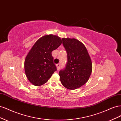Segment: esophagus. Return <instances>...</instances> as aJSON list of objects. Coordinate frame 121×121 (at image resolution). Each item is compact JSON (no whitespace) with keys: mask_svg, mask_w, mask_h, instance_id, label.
I'll return each instance as SVG.
<instances>
[{"mask_svg":"<svg viewBox=\"0 0 121 121\" xmlns=\"http://www.w3.org/2000/svg\"><path fill=\"white\" fill-rule=\"evenodd\" d=\"M56 68H57V70H59L60 69V64H57L56 65Z\"/></svg>","mask_w":121,"mask_h":121,"instance_id":"esophagus-1","label":"esophagus"}]
</instances>
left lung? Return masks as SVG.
Wrapping results in <instances>:
<instances>
[{
  "label": "left lung",
  "mask_w": 121,
  "mask_h": 121,
  "mask_svg": "<svg viewBox=\"0 0 121 121\" xmlns=\"http://www.w3.org/2000/svg\"><path fill=\"white\" fill-rule=\"evenodd\" d=\"M62 40L68 62L65 68L59 72L60 82L68 89H76L88 80L92 70V61L81 42L75 38H63Z\"/></svg>",
  "instance_id": "left-lung-1"
}]
</instances>
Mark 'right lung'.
<instances>
[{"instance_id":"right-lung-1","label":"right lung","mask_w":121,"mask_h":121,"mask_svg":"<svg viewBox=\"0 0 121 121\" xmlns=\"http://www.w3.org/2000/svg\"><path fill=\"white\" fill-rule=\"evenodd\" d=\"M62 43L60 37L47 35L36 41L26 57L25 72L28 80L35 86L46 83L56 71L52 52Z\"/></svg>"}]
</instances>
